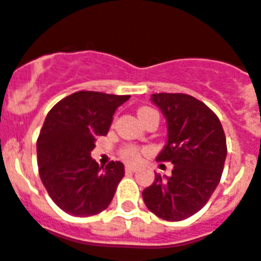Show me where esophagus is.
<instances>
[{
	"mask_svg": "<svg viewBox=\"0 0 261 261\" xmlns=\"http://www.w3.org/2000/svg\"><path fill=\"white\" fill-rule=\"evenodd\" d=\"M125 172L126 173H133V172H136V167H132V165H126Z\"/></svg>",
	"mask_w": 261,
	"mask_h": 261,
	"instance_id": "obj_1",
	"label": "esophagus"
}]
</instances>
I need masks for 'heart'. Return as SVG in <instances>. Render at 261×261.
Segmentation results:
<instances>
[{"instance_id":"heart-1","label":"heart","mask_w":261,"mask_h":261,"mask_svg":"<svg viewBox=\"0 0 261 261\" xmlns=\"http://www.w3.org/2000/svg\"><path fill=\"white\" fill-rule=\"evenodd\" d=\"M154 112L153 109H150V108H140L139 109V118L143 117V116L148 115V113H152ZM122 156L125 160H128L129 163H137L140 160V157H141V150L139 148H135V146H128L125 149L122 150Z\"/></svg>"}]
</instances>
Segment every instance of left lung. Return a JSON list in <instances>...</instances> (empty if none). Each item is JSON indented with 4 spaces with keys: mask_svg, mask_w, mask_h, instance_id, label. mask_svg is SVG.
Masks as SVG:
<instances>
[{
    "mask_svg": "<svg viewBox=\"0 0 261 261\" xmlns=\"http://www.w3.org/2000/svg\"><path fill=\"white\" fill-rule=\"evenodd\" d=\"M167 120V144L156 160L171 161V176H154L143 191L148 210L160 219H188L210 200L220 182L227 141L217 116L197 98L184 93L150 96Z\"/></svg>",
    "mask_w": 261,
    "mask_h": 261,
    "instance_id": "obj_1",
    "label": "left lung"
}]
</instances>
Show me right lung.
Masks as SVG:
<instances>
[{"label": "right lung", "mask_w": 261, "mask_h": 261, "mask_svg": "<svg viewBox=\"0 0 261 261\" xmlns=\"http://www.w3.org/2000/svg\"><path fill=\"white\" fill-rule=\"evenodd\" d=\"M130 96L81 90L62 98L45 118L37 140L41 181L64 212L93 216L111 204L124 164L100 167L90 152L111 128L116 109Z\"/></svg>", "instance_id": "obj_1"}]
</instances>
